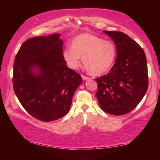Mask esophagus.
Instances as JSON below:
<instances>
[{"instance_id":"1","label":"esophagus","mask_w":160,"mask_h":160,"mask_svg":"<svg viewBox=\"0 0 160 160\" xmlns=\"http://www.w3.org/2000/svg\"><path fill=\"white\" fill-rule=\"evenodd\" d=\"M82 78L83 80H88L90 79V78L85 76V75H82Z\"/></svg>"}]
</instances>
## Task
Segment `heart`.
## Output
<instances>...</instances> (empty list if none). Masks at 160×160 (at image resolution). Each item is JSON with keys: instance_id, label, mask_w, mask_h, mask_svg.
<instances>
[{"instance_id": "obj_1", "label": "heart", "mask_w": 160, "mask_h": 160, "mask_svg": "<svg viewBox=\"0 0 160 160\" xmlns=\"http://www.w3.org/2000/svg\"><path fill=\"white\" fill-rule=\"evenodd\" d=\"M116 52V47L112 42L104 41L94 34L84 33L74 37L71 48L63 51V57L67 66L72 70L78 68L82 57L88 71L93 75H100L113 66Z\"/></svg>"}]
</instances>
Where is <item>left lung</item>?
<instances>
[{
    "mask_svg": "<svg viewBox=\"0 0 160 160\" xmlns=\"http://www.w3.org/2000/svg\"><path fill=\"white\" fill-rule=\"evenodd\" d=\"M103 32L115 43L117 55L109 73L95 79L97 98L104 112L123 115L135 109L148 90L147 60L142 48L127 34Z\"/></svg>",
    "mask_w": 160,
    "mask_h": 160,
    "instance_id": "left-lung-1",
    "label": "left lung"
}]
</instances>
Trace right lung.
Returning a JSON list of instances; mask_svg holds the SVG:
<instances>
[{
    "label": "right lung",
    "mask_w": 160,
    "mask_h": 160,
    "mask_svg": "<svg viewBox=\"0 0 160 160\" xmlns=\"http://www.w3.org/2000/svg\"><path fill=\"white\" fill-rule=\"evenodd\" d=\"M60 34L29 39L22 45L13 66L15 95L29 114L42 121L67 114L72 98L82 82L68 68Z\"/></svg>",
    "instance_id": "1"
}]
</instances>
